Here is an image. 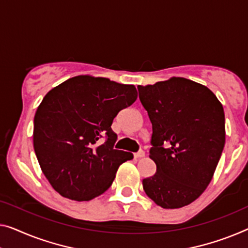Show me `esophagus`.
<instances>
[{"label":"esophagus","instance_id":"esophagus-1","mask_svg":"<svg viewBox=\"0 0 248 248\" xmlns=\"http://www.w3.org/2000/svg\"><path fill=\"white\" fill-rule=\"evenodd\" d=\"M143 157H145V151L143 150H139L138 153L135 154V158H138V159L139 158H143Z\"/></svg>","mask_w":248,"mask_h":248}]
</instances>
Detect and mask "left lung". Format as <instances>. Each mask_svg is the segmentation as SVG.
Returning a JSON list of instances; mask_svg holds the SVG:
<instances>
[{
	"mask_svg": "<svg viewBox=\"0 0 248 248\" xmlns=\"http://www.w3.org/2000/svg\"><path fill=\"white\" fill-rule=\"evenodd\" d=\"M138 90L153 124L149 157L157 166L156 173L142 180L143 190L162 208L189 205L212 182L223 153V105L212 90L186 78Z\"/></svg>",
	"mask_w": 248,
	"mask_h": 248,
	"instance_id": "left-lung-1",
	"label": "left lung"
}]
</instances>
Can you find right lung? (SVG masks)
I'll list each match as a JSON object with an SVG mask.
<instances>
[{
    "label": "right lung",
    "mask_w": 248,
    "mask_h": 248,
    "mask_svg": "<svg viewBox=\"0 0 248 248\" xmlns=\"http://www.w3.org/2000/svg\"><path fill=\"white\" fill-rule=\"evenodd\" d=\"M137 97L132 84L89 75L70 78L46 94L34 116L33 147L44 176L62 197H98L111 186L119 166L134 158L113 149L111 124Z\"/></svg>",
    "instance_id": "1"
}]
</instances>
